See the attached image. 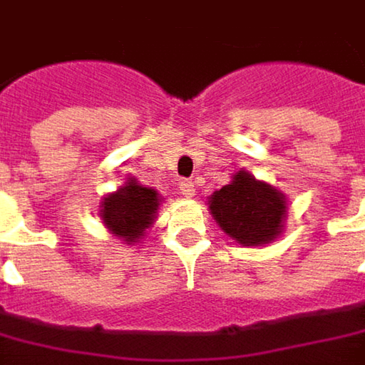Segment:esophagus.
<instances>
[{
    "label": "esophagus",
    "instance_id": "obj_1",
    "mask_svg": "<svg viewBox=\"0 0 365 365\" xmlns=\"http://www.w3.org/2000/svg\"><path fill=\"white\" fill-rule=\"evenodd\" d=\"M178 189H180V193L185 197L195 195V185H193V180H180Z\"/></svg>",
    "mask_w": 365,
    "mask_h": 365
}]
</instances>
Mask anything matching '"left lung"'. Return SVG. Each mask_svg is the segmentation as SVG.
I'll list each match as a JSON object with an SVG mask.
<instances>
[{
    "label": "left lung",
    "mask_w": 365,
    "mask_h": 365,
    "mask_svg": "<svg viewBox=\"0 0 365 365\" xmlns=\"http://www.w3.org/2000/svg\"><path fill=\"white\" fill-rule=\"evenodd\" d=\"M210 210L220 228L243 245H264L280 235L287 203L274 187L245 170L210 197Z\"/></svg>",
    "instance_id": "left-lung-1"
}]
</instances>
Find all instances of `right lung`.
Here are the masks:
<instances>
[{
	"label": "right lung",
	"mask_w": 365,
	"mask_h": 365,
	"mask_svg": "<svg viewBox=\"0 0 365 365\" xmlns=\"http://www.w3.org/2000/svg\"><path fill=\"white\" fill-rule=\"evenodd\" d=\"M158 205V193L153 189L141 187L137 180L130 178L126 187L103 199L101 218L112 230V235L122 237L126 243H135L139 237H143V230L153 222Z\"/></svg>",
	"instance_id": "right-lung-1"
}]
</instances>
